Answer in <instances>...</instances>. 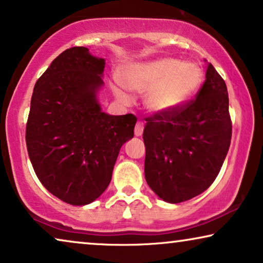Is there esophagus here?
I'll use <instances>...</instances> for the list:
<instances>
[{"label": "esophagus", "instance_id": "34e87169", "mask_svg": "<svg viewBox=\"0 0 263 263\" xmlns=\"http://www.w3.org/2000/svg\"><path fill=\"white\" fill-rule=\"evenodd\" d=\"M135 136H141L142 133H143V122L139 121L138 123L135 125Z\"/></svg>", "mask_w": 263, "mask_h": 263}]
</instances>
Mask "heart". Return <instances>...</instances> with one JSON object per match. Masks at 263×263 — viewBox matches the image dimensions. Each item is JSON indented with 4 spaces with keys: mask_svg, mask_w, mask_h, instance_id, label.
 I'll use <instances>...</instances> for the list:
<instances>
[{
    "mask_svg": "<svg viewBox=\"0 0 263 263\" xmlns=\"http://www.w3.org/2000/svg\"><path fill=\"white\" fill-rule=\"evenodd\" d=\"M203 71L196 63L171 57L132 64L122 70L125 87L146 93V106L154 114H168L185 105L199 91Z\"/></svg>",
    "mask_w": 263,
    "mask_h": 263,
    "instance_id": "b5f03b06",
    "label": "heart"
}]
</instances>
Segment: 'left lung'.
Wrapping results in <instances>:
<instances>
[{
	"label": "left lung",
	"mask_w": 263,
	"mask_h": 263,
	"mask_svg": "<svg viewBox=\"0 0 263 263\" xmlns=\"http://www.w3.org/2000/svg\"><path fill=\"white\" fill-rule=\"evenodd\" d=\"M145 177L160 199L179 203L211 186L228 154L232 135L226 84L207 66L196 98L168 114L146 118Z\"/></svg>",
	"instance_id": "8db88e82"
}]
</instances>
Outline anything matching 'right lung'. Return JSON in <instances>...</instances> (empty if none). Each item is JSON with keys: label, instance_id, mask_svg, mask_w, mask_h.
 I'll return each mask as SVG.
<instances>
[{"label": "right lung", "instance_id": "add662e5", "mask_svg": "<svg viewBox=\"0 0 263 263\" xmlns=\"http://www.w3.org/2000/svg\"><path fill=\"white\" fill-rule=\"evenodd\" d=\"M105 60L85 46L67 49L38 79L26 124V146L39 181L52 195L85 206L105 192L136 117L103 112L97 93Z\"/></svg>", "mask_w": 263, "mask_h": 263}]
</instances>
